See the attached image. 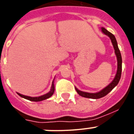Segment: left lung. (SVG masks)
<instances>
[{
    "label": "left lung",
    "mask_w": 134,
    "mask_h": 134,
    "mask_svg": "<svg viewBox=\"0 0 134 134\" xmlns=\"http://www.w3.org/2000/svg\"><path fill=\"white\" fill-rule=\"evenodd\" d=\"M101 31L104 34L109 37L111 39V41L112 42V44L113 46V48L115 49V53L116 57H117V60H118V70H117V73L115 76L114 79L113 81L111 82V83L103 89L101 90L100 91L98 92V93H86V92H83V91H79L77 88H76L75 89L78 94L79 95L85 98H89V99H97L102 98L105 96L107 95L109 92H111L114 87H115L118 85V82H119V80L121 79V70H122V58H121V55L120 51H119V48L118 46V42L115 39V37L113 35V34L110 33L109 31L105 29L104 27H101Z\"/></svg>",
    "instance_id": "left-lung-1"
}]
</instances>
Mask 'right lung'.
<instances>
[{"label": "right lung", "instance_id": "1", "mask_svg": "<svg viewBox=\"0 0 134 134\" xmlns=\"http://www.w3.org/2000/svg\"><path fill=\"white\" fill-rule=\"evenodd\" d=\"M54 90H55V88H54V81L52 82V86H51V89L49 91V93H48L47 94H43V95H41L40 97H29V96H25L23 95V94H21L20 93H17V94L21 97L24 98V99H27V100H31V101H35V102H37V101H41V100H46V99H48L50 97L53 95L54 93Z\"/></svg>", "mask_w": 134, "mask_h": 134}]
</instances>
